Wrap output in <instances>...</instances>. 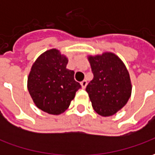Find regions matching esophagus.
<instances>
[{"label":"esophagus","mask_w":155,"mask_h":155,"mask_svg":"<svg viewBox=\"0 0 155 155\" xmlns=\"http://www.w3.org/2000/svg\"><path fill=\"white\" fill-rule=\"evenodd\" d=\"M81 87L83 88V89H85V87H86V85H87V81H83L81 83Z\"/></svg>","instance_id":"esophagus-1"}]
</instances>
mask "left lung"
<instances>
[{
  "mask_svg": "<svg viewBox=\"0 0 155 155\" xmlns=\"http://www.w3.org/2000/svg\"><path fill=\"white\" fill-rule=\"evenodd\" d=\"M87 59L94 74L86 86L94 110L101 116L114 115L127 104L132 84L122 60L113 52L89 54Z\"/></svg>",
  "mask_w": 155,
  "mask_h": 155,
  "instance_id": "8db88e82",
  "label": "left lung"
}]
</instances>
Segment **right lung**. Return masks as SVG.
I'll list each match as a JSON object with an SVG mask.
<instances>
[{
	"instance_id": "right-lung-1",
	"label": "right lung",
	"mask_w": 155,
	"mask_h": 155,
	"mask_svg": "<svg viewBox=\"0 0 155 155\" xmlns=\"http://www.w3.org/2000/svg\"><path fill=\"white\" fill-rule=\"evenodd\" d=\"M68 61L65 54L53 48L43 52L32 64L28 91L35 106L45 113H64L81 87L74 80V71L66 68Z\"/></svg>"
}]
</instances>
